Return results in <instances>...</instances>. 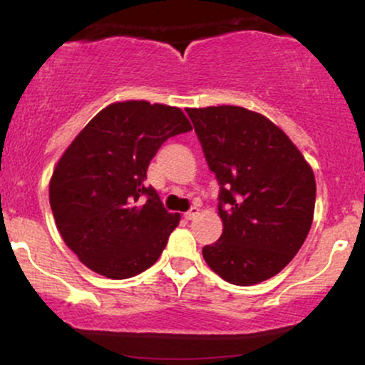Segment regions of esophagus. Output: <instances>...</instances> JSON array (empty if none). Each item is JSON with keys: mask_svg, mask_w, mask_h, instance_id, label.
<instances>
[{"mask_svg": "<svg viewBox=\"0 0 365 365\" xmlns=\"http://www.w3.org/2000/svg\"><path fill=\"white\" fill-rule=\"evenodd\" d=\"M197 215H199V209H197V207H192L190 211L185 212V220H188V221H190V220H195Z\"/></svg>", "mask_w": 365, "mask_h": 365, "instance_id": "obj_1", "label": "esophagus"}]
</instances>
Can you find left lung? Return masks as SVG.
<instances>
[{
    "label": "left lung",
    "instance_id": "left-lung-1",
    "mask_svg": "<svg viewBox=\"0 0 365 365\" xmlns=\"http://www.w3.org/2000/svg\"><path fill=\"white\" fill-rule=\"evenodd\" d=\"M204 156L220 182L223 235L202 249L225 282L273 278L300 250L316 206L314 171L290 137L240 106L188 108Z\"/></svg>",
    "mask_w": 365,
    "mask_h": 365
}]
</instances>
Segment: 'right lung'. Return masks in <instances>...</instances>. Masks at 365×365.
<instances>
[{"mask_svg": "<svg viewBox=\"0 0 365 365\" xmlns=\"http://www.w3.org/2000/svg\"><path fill=\"white\" fill-rule=\"evenodd\" d=\"M192 130L177 106L118 101L83 127L49 180V204L65 244L94 273L125 279L153 266L180 215L145 187L163 142ZM145 195L148 201L140 197Z\"/></svg>", "mask_w": 365, "mask_h": 365, "instance_id": "right-lung-1", "label": "right lung"}]
</instances>
